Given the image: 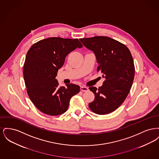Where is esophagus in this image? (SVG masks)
I'll list each match as a JSON object with an SVG mask.
<instances>
[{
	"label": "esophagus",
	"instance_id": "1",
	"mask_svg": "<svg viewBox=\"0 0 159 159\" xmlns=\"http://www.w3.org/2000/svg\"><path fill=\"white\" fill-rule=\"evenodd\" d=\"M80 90L82 91H83V92H85V91H88L89 89H88V87H86V86H82L80 87Z\"/></svg>",
	"mask_w": 159,
	"mask_h": 159
}]
</instances>
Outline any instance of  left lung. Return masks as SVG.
Instances as JSON below:
<instances>
[{"instance_id":"1","label":"left lung","mask_w":159,"mask_h":159,"mask_svg":"<svg viewBox=\"0 0 159 159\" xmlns=\"http://www.w3.org/2000/svg\"><path fill=\"white\" fill-rule=\"evenodd\" d=\"M80 40L93 51L98 64L97 71L105 78L98 89L89 88L95 95L89 107L95 113H110L124 102L131 89L135 75L132 56L126 46L108 37L95 36Z\"/></svg>"}]
</instances>
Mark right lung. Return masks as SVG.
Wrapping results in <instances>:
<instances>
[{"label": "right lung", "mask_w": 159, "mask_h": 159, "mask_svg": "<svg viewBox=\"0 0 159 159\" xmlns=\"http://www.w3.org/2000/svg\"><path fill=\"white\" fill-rule=\"evenodd\" d=\"M82 47L77 39L50 38L33 44L27 52L24 79L29 98L41 112L64 113L71 98L80 92V86L73 83L60 87L55 77L68 53Z\"/></svg>", "instance_id": "1"}]
</instances>
